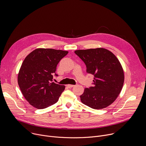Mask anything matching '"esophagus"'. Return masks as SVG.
<instances>
[{"mask_svg":"<svg viewBox=\"0 0 146 146\" xmlns=\"http://www.w3.org/2000/svg\"><path fill=\"white\" fill-rule=\"evenodd\" d=\"M74 86V85H72V84H68V85H67V87H68V88H72V87H73Z\"/></svg>","mask_w":146,"mask_h":146,"instance_id":"1","label":"esophagus"}]
</instances>
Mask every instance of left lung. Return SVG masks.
Here are the masks:
<instances>
[{
    "label": "left lung",
    "mask_w": 146,
    "mask_h": 146,
    "mask_svg": "<svg viewBox=\"0 0 146 146\" xmlns=\"http://www.w3.org/2000/svg\"><path fill=\"white\" fill-rule=\"evenodd\" d=\"M74 53L84 62L87 73L94 76L93 87L80 95L84 105L94 109L110 105L119 95L124 81L122 68L117 58L103 48L79 50Z\"/></svg>",
    "instance_id": "left-lung-1"
}]
</instances>
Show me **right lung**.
Listing matches in <instances>:
<instances>
[{
    "label": "right lung",
    "mask_w": 146,
    "mask_h": 146,
    "mask_svg": "<svg viewBox=\"0 0 146 146\" xmlns=\"http://www.w3.org/2000/svg\"><path fill=\"white\" fill-rule=\"evenodd\" d=\"M67 51L37 48L25 58L19 71L18 83L26 100L38 109L47 108L58 100L65 88L52 82L59 61Z\"/></svg>",
    "instance_id": "right-lung-1"
}]
</instances>
